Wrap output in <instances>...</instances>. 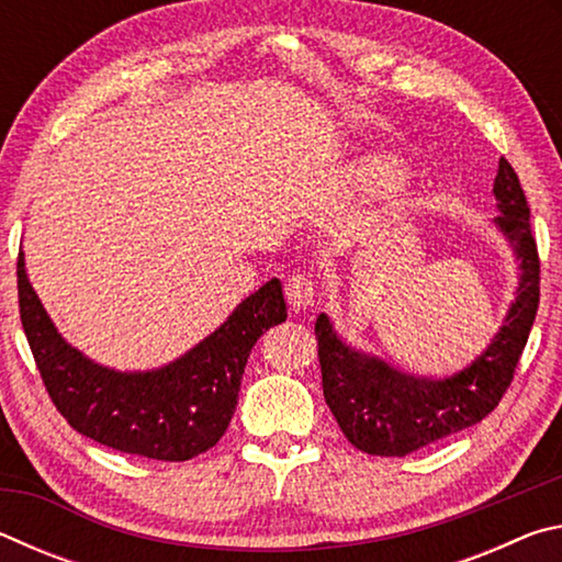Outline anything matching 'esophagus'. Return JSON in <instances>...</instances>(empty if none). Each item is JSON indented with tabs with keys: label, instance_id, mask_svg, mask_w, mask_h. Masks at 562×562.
<instances>
[{
	"label": "esophagus",
	"instance_id": "34e87169",
	"mask_svg": "<svg viewBox=\"0 0 562 562\" xmlns=\"http://www.w3.org/2000/svg\"><path fill=\"white\" fill-rule=\"evenodd\" d=\"M284 297H288L290 307L294 312L312 310L315 307V297H317L315 282H312L307 274H292L288 284H284Z\"/></svg>",
	"mask_w": 562,
	"mask_h": 562
}]
</instances>
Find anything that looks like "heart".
<instances>
[{"mask_svg": "<svg viewBox=\"0 0 562 562\" xmlns=\"http://www.w3.org/2000/svg\"><path fill=\"white\" fill-rule=\"evenodd\" d=\"M408 170L394 156L367 154L347 166H341L329 178V190L341 198H359V201H376L398 193L406 186Z\"/></svg>", "mask_w": 562, "mask_h": 562, "instance_id": "obj_1", "label": "heart"}]
</instances>
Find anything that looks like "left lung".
I'll use <instances>...</instances> for the list:
<instances>
[{
	"instance_id": "left-lung-1",
	"label": "left lung",
	"mask_w": 562,
	"mask_h": 562,
	"mask_svg": "<svg viewBox=\"0 0 562 562\" xmlns=\"http://www.w3.org/2000/svg\"><path fill=\"white\" fill-rule=\"evenodd\" d=\"M498 217L493 225L518 262L516 300L488 347L459 372L441 379L414 376L384 359L359 351L337 335L322 312L315 325L322 389L341 434L359 451L406 456L486 418L516 372L540 302V260L530 233V207L506 158L493 180Z\"/></svg>"
}]
</instances>
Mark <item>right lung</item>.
Listing matches in <instances>:
<instances>
[{
    "label": "right lung",
    "instance_id": "obj_1",
    "mask_svg": "<svg viewBox=\"0 0 562 562\" xmlns=\"http://www.w3.org/2000/svg\"><path fill=\"white\" fill-rule=\"evenodd\" d=\"M19 315L54 406L76 431L121 453L188 461L221 441L235 414L247 357L288 319L278 278L245 297L221 327L156 369L119 372L71 347L16 262Z\"/></svg>",
    "mask_w": 562,
    "mask_h": 562
}]
</instances>
